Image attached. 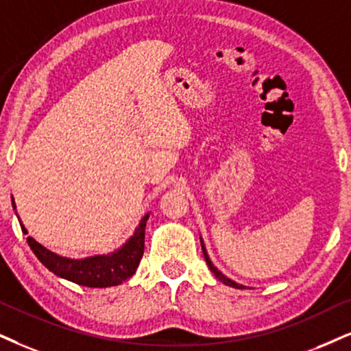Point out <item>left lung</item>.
<instances>
[{
	"label": "left lung",
	"mask_w": 351,
	"mask_h": 351,
	"mask_svg": "<svg viewBox=\"0 0 351 351\" xmlns=\"http://www.w3.org/2000/svg\"><path fill=\"white\" fill-rule=\"evenodd\" d=\"M201 245H202V252H204V257H206V263H207V265H208V269L212 270V272H214V275L217 278H219L220 282H223L225 285H228V287H233V288H245L243 285H239V283H237V282H233V280H230L228 277H225L223 274L220 272L219 269L215 267L214 264H212V261L208 259V256H207V251H206V246H204V243H202V239H201Z\"/></svg>",
	"instance_id": "1"
}]
</instances>
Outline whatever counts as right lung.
I'll list each match as a JSON object with an SVG mask.
<instances>
[{
	"label": "right lung",
	"mask_w": 351,
	"mask_h": 351,
	"mask_svg": "<svg viewBox=\"0 0 351 351\" xmlns=\"http://www.w3.org/2000/svg\"><path fill=\"white\" fill-rule=\"evenodd\" d=\"M12 207L16 208L14 199ZM149 220V214L141 219L139 227L132 237L128 239L118 251L104 256H92L86 259H68V257L58 256L48 251L32 237L27 238V243L34 254L48 270L58 277L77 283L82 287L90 288H106L123 283L126 278L132 277L137 265L144 254V237H145V221ZM22 232L27 233L24 225L21 223Z\"/></svg>",
	"instance_id": "add662e5"
}]
</instances>
